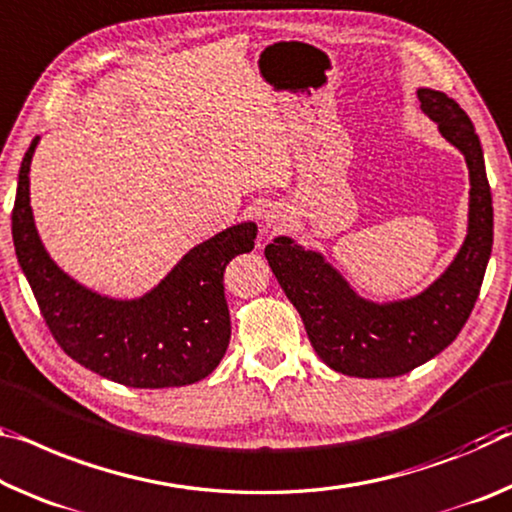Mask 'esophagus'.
<instances>
[{"label":"esophagus","instance_id":"esophagus-1","mask_svg":"<svg viewBox=\"0 0 512 512\" xmlns=\"http://www.w3.org/2000/svg\"><path fill=\"white\" fill-rule=\"evenodd\" d=\"M262 221H264L266 230H275V227H280L282 223H285V214H282L278 207H269V209H264Z\"/></svg>","mask_w":512,"mask_h":512}]
</instances>
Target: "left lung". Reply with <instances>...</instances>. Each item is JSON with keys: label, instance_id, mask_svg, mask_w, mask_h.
Wrapping results in <instances>:
<instances>
[{"label": "left lung", "instance_id": "1", "mask_svg": "<svg viewBox=\"0 0 512 512\" xmlns=\"http://www.w3.org/2000/svg\"><path fill=\"white\" fill-rule=\"evenodd\" d=\"M421 111L458 148L469 170L467 237L446 271L417 296L376 303L360 296L319 250L291 237L264 248L307 337L330 369L355 378H394L442 353L474 310L492 253V193L472 120L449 95L419 88Z\"/></svg>", "mask_w": 512, "mask_h": 512}]
</instances>
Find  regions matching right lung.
<instances>
[{
  "label": "right lung",
  "instance_id": "right-lung-1",
  "mask_svg": "<svg viewBox=\"0 0 512 512\" xmlns=\"http://www.w3.org/2000/svg\"><path fill=\"white\" fill-rule=\"evenodd\" d=\"M38 141L22 159L11 221L15 255L56 342L81 367L127 387H182L207 378L230 344L223 271L255 248L257 225L237 223L198 243L148 294L102 296L70 278L40 241L29 198Z\"/></svg>",
  "mask_w": 512,
  "mask_h": 512
}]
</instances>
